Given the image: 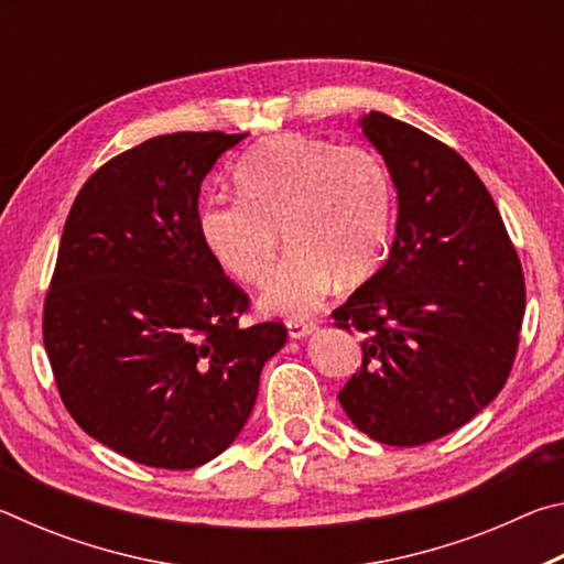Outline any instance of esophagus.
Returning a JSON list of instances; mask_svg holds the SVG:
<instances>
[{
  "instance_id": "1",
  "label": "esophagus",
  "mask_w": 564,
  "mask_h": 564,
  "mask_svg": "<svg viewBox=\"0 0 564 564\" xmlns=\"http://www.w3.org/2000/svg\"><path fill=\"white\" fill-rule=\"evenodd\" d=\"M285 328H289L291 338H305V336H311L313 330H316V323L308 321V318H289V321H285Z\"/></svg>"
}]
</instances>
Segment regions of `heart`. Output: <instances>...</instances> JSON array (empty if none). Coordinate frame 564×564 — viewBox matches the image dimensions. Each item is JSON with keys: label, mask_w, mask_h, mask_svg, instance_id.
Here are the masks:
<instances>
[{"label": "heart", "mask_w": 564, "mask_h": 564, "mask_svg": "<svg viewBox=\"0 0 564 564\" xmlns=\"http://www.w3.org/2000/svg\"><path fill=\"white\" fill-rule=\"evenodd\" d=\"M236 186V196L204 198L198 238L224 273L261 285L273 273L283 231L291 256L263 291V311L303 316L336 281L358 285L386 259L393 184L366 147L281 133L238 161Z\"/></svg>", "instance_id": "b5f03b06"}]
</instances>
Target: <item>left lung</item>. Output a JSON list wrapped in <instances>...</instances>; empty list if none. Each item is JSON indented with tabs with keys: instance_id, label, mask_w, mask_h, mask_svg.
I'll use <instances>...</instances> for the list:
<instances>
[{
	"instance_id": "1",
	"label": "left lung",
	"mask_w": 564,
	"mask_h": 564,
	"mask_svg": "<svg viewBox=\"0 0 564 564\" xmlns=\"http://www.w3.org/2000/svg\"><path fill=\"white\" fill-rule=\"evenodd\" d=\"M360 129L398 191L383 269L333 311L362 336V362L338 400L378 443L413 447L492 403L520 343L524 275L490 191L431 133L370 111Z\"/></svg>"
}]
</instances>
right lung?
I'll list each match as a JSON object with an SVG mask.
<instances>
[{
    "label": "right lung",
    "mask_w": 564,
    "mask_h": 564,
    "mask_svg": "<svg viewBox=\"0 0 564 564\" xmlns=\"http://www.w3.org/2000/svg\"><path fill=\"white\" fill-rule=\"evenodd\" d=\"M246 133L176 131L94 171L66 216L44 348L84 433L151 467L221 455L251 415L283 323L241 326L248 295L198 238L202 181Z\"/></svg>",
    "instance_id": "1"
}]
</instances>
